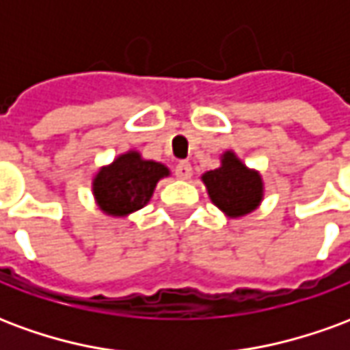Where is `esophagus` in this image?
<instances>
[{
	"mask_svg": "<svg viewBox=\"0 0 350 350\" xmlns=\"http://www.w3.org/2000/svg\"><path fill=\"white\" fill-rule=\"evenodd\" d=\"M174 174L180 178V180H189L191 174H193V167H191L187 161H180L174 168Z\"/></svg>",
	"mask_w": 350,
	"mask_h": 350,
	"instance_id": "obj_1",
	"label": "esophagus"
}]
</instances>
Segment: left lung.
Masks as SVG:
<instances>
[{
    "mask_svg": "<svg viewBox=\"0 0 350 350\" xmlns=\"http://www.w3.org/2000/svg\"><path fill=\"white\" fill-rule=\"evenodd\" d=\"M202 180L213 204L230 217H240L253 212L262 198L260 176L245 168L232 152L225 153L223 165L206 172Z\"/></svg>",
    "mask_w": 350,
    "mask_h": 350,
    "instance_id": "left-lung-1",
    "label": "left lung"
}]
</instances>
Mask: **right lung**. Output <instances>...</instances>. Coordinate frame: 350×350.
Here are the masks:
<instances>
[{
  "mask_svg": "<svg viewBox=\"0 0 350 350\" xmlns=\"http://www.w3.org/2000/svg\"><path fill=\"white\" fill-rule=\"evenodd\" d=\"M168 168L155 161L140 159L137 152L120 155L110 167L100 168L93 180V195L108 215H127L150 200L155 185Z\"/></svg>",
  "mask_w": 350,
  "mask_h": 350,
  "instance_id": "1",
  "label": "right lung"
}]
</instances>
